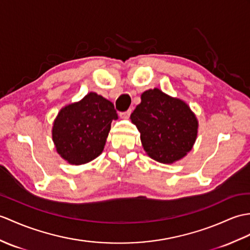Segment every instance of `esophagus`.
<instances>
[{
    "label": "esophagus",
    "mask_w": 250,
    "mask_h": 250,
    "mask_svg": "<svg viewBox=\"0 0 250 250\" xmlns=\"http://www.w3.org/2000/svg\"><path fill=\"white\" fill-rule=\"evenodd\" d=\"M131 113H132V109H129V111H126V112H124V113H119V116H120L121 118L126 119V118H129V116L131 115Z\"/></svg>",
    "instance_id": "1"
}]
</instances>
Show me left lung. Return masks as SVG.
Here are the masks:
<instances>
[{
    "label": "left lung",
    "instance_id": "left-lung-1",
    "mask_svg": "<svg viewBox=\"0 0 250 250\" xmlns=\"http://www.w3.org/2000/svg\"><path fill=\"white\" fill-rule=\"evenodd\" d=\"M131 114L141 133L142 146L159 163L172 164L193 149L198 135V119L188 104L159 88L148 89Z\"/></svg>",
    "mask_w": 250,
    "mask_h": 250
}]
</instances>
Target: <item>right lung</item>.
I'll use <instances>...</instances> for the list:
<instances>
[{
    "label": "right lung",
    "mask_w": 250,
    "mask_h": 250,
    "mask_svg": "<svg viewBox=\"0 0 250 250\" xmlns=\"http://www.w3.org/2000/svg\"><path fill=\"white\" fill-rule=\"evenodd\" d=\"M116 119L118 115L114 104L94 91L67 104L52 126L56 152L71 165L89 163L102 153L111 124Z\"/></svg>",
    "instance_id": "1"
}]
</instances>
